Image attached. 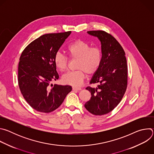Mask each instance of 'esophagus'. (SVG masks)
Segmentation results:
<instances>
[{
	"instance_id": "34e87169",
	"label": "esophagus",
	"mask_w": 154,
	"mask_h": 154,
	"mask_svg": "<svg viewBox=\"0 0 154 154\" xmlns=\"http://www.w3.org/2000/svg\"><path fill=\"white\" fill-rule=\"evenodd\" d=\"M82 90L81 88L74 87V86L72 87V90H74V91H80V90Z\"/></svg>"
}]
</instances>
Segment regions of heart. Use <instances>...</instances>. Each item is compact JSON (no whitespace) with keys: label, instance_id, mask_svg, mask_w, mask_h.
I'll return each instance as SVG.
<instances>
[{"label":"heart","instance_id":"1","mask_svg":"<svg viewBox=\"0 0 154 154\" xmlns=\"http://www.w3.org/2000/svg\"><path fill=\"white\" fill-rule=\"evenodd\" d=\"M67 52L72 59H77V71L69 72L62 77V82L74 86H80L88 75L94 74L98 69L102 61V52L97 48H91L86 42L78 39L69 45ZM56 67L61 72L67 69L68 59L64 55L57 52L54 57Z\"/></svg>","mask_w":154,"mask_h":154}]
</instances>
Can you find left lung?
I'll list each match as a JSON object with an SVG mask.
<instances>
[{"mask_svg": "<svg viewBox=\"0 0 154 154\" xmlns=\"http://www.w3.org/2000/svg\"><path fill=\"white\" fill-rule=\"evenodd\" d=\"M101 44L102 61L90 83H97L87 87L91 94L85 107L94 115H103L112 112L119 103L127 85V65L125 52L120 44L104 31H88Z\"/></svg>", "mask_w": 154, "mask_h": 154, "instance_id": "obj_1", "label": "left lung"}]
</instances>
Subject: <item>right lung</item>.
I'll return each mask as SVG.
<instances>
[{"mask_svg":"<svg viewBox=\"0 0 154 154\" xmlns=\"http://www.w3.org/2000/svg\"><path fill=\"white\" fill-rule=\"evenodd\" d=\"M71 33L43 35L22 53L18 66V83L24 98L35 110L50 113L58 108L71 91L69 85H50L59 78L54 57Z\"/></svg>","mask_w":154,"mask_h":154,"instance_id":"obj_1","label":"right lung"}]
</instances>
